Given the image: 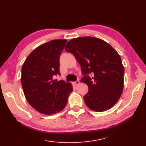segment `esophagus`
I'll list each match as a JSON object with an SVG mask.
<instances>
[{
  "label": "esophagus",
  "mask_w": 146,
  "mask_h": 146,
  "mask_svg": "<svg viewBox=\"0 0 146 146\" xmlns=\"http://www.w3.org/2000/svg\"><path fill=\"white\" fill-rule=\"evenodd\" d=\"M80 83V82L79 81H76L74 82V83H73V84H74V85H78Z\"/></svg>",
  "instance_id": "esophagus-1"
}]
</instances>
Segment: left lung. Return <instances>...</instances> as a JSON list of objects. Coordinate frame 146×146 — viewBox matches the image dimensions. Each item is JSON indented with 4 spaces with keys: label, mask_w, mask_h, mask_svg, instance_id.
Here are the masks:
<instances>
[{
    "label": "left lung",
    "mask_w": 146,
    "mask_h": 146,
    "mask_svg": "<svg viewBox=\"0 0 146 146\" xmlns=\"http://www.w3.org/2000/svg\"><path fill=\"white\" fill-rule=\"evenodd\" d=\"M65 50L74 55L84 75L81 82L89 88L86 105L98 112L113 107L124 84V66L118 52L106 41L91 36L70 40Z\"/></svg>",
    "instance_id": "8db88e82"
}]
</instances>
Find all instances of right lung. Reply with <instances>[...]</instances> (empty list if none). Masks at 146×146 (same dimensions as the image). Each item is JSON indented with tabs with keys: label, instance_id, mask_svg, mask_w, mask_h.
Instances as JSON below:
<instances>
[{
	"label": "right lung",
	"instance_id": "1",
	"mask_svg": "<svg viewBox=\"0 0 146 146\" xmlns=\"http://www.w3.org/2000/svg\"><path fill=\"white\" fill-rule=\"evenodd\" d=\"M66 42L56 39L40 45L31 52L22 66L25 96L40 113L50 115L62 111L73 91L71 83L54 80L55 75L60 74L59 58Z\"/></svg>",
	"mask_w": 146,
	"mask_h": 146
}]
</instances>
